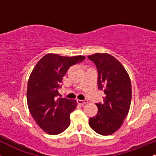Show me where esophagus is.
Segmentation results:
<instances>
[{"instance_id": "1", "label": "esophagus", "mask_w": 156, "mask_h": 156, "mask_svg": "<svg viewBox=\"0 0 156 156\" xmlns=\"http://www.w3.org/2000/svg\"><path fill=\"white\" fill-rule=\"evenodd\" d=\"M77 102H78V104L84 105V104H87V103H88V101H87V100H83V101H81V100H78Z\"/></svg>"}]
</instances>
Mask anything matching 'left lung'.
<instances>
[{
	"label": "left lung",
	"mask_w": 156,
	"mask_h": 156,
	"mask_svg": "<svg viewBox=\"0 0 156 156\" xmlns=\"http://www.w3.org/2000/svg\"><path fill=\"white\" fill-rule=\"evenodd\" d=\"M88 58L98 73V89L103 90V103H96L98 112L89 118V125L103 136L114 133L120 128L129 112L132 90L130 77L122 64L108 53H95Z\"/></svg>",
	"instance_id": "obj_1"
}]
</instances>
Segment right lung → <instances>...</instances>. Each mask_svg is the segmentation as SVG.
<instances>
[{
	"instance_id": "add662e5",
	"label": "right lung",
	"mask_w": 156,
	"mask_h": 156,
	"mask_svg": "<svg viewBox=\"0 0 156 156\" xmlns=\"http://www.w3.org/2000/svg\"><path fill=\"white\" fill-rule=\"evenodd\" d=\"M84 59L83 55L49 53L37 62L31 73L27 87L28 109L37 125L48 134L62 133L70 124L69 115L76 108V101L58 98V89L68 69Z\"/></svg>"
}]
</instances>
